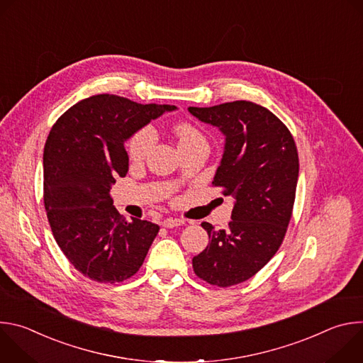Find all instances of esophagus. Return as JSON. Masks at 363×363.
Wrapping results in <instances>:
<instances>
[{
  "mask_svg": "<svg viewBox=\"0 0 363 363\" xmlns=\"http://www.w3.org/2000/svg\"><path fill=\"white\" fill-rule=\"evenodd\" d=\"M184 224H185V221L181 220V218H167L162 223V225L165 228H174V227H179V225H184Z\"/></svg>",
  "mask_w": 363,
  "mask_h": 363,
  "instance_id": "esophagus-1",
  "label": "esophagus"
}]
</instances>
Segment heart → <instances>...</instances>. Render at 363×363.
Here are the masks:
<instances>
[{
  "label": "heart",
  "instance_id": "b5f03b06",
  "mask_svg": "<svg viewBox=\"0 0 363 363\" xmlns=\"http://www.w3.org/2000/svg\"><path fill=\"white\" fill-rule=\"evenodd\" d=\"M174 132L177 135L178 146L181 150L196 143H206L201 130L189 122L177 123ZM155 142H157V130H155L153 126L146 125L139 128L128 142V155L130 161L139 162L145 160L155 146Z\"/></svg>",
  "mask_w": 363,
  "mask_h": 363
}]
</instances>
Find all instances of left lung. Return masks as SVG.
Listing matches in <instances>:
<instances>
[{
    "label": "left lung",
    "instance_id": "8db88e82",
    "mask_svg": "<svg viewBox=\"0 0 363 363\" xmlns=\"http://www.w3.org/2000/svg\"><path fill=\"white\" fill-rule=\"evenodd\" d=\"M188 111L224 133V155L213 185L234 198L227 230L201 224L210 242L192 258V267L203 281L230 287L260 272L283 242L298 178L297 147L287 126L252 101Z\"/></svg>",
    "mask_w": 363,
    "mask_h": 363
}]
</instances>
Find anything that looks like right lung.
<instances>
[{"mask_svg": "<svg viewBox=\"0 0 363 363\" xmlns=\"http://www.w3.org/2000/svg\"><path fill=\"white\" fill-rule=\"evenodd\" d=\"M175 109L96 94L76 103L51 128L43 155L44 206L56 242L84 277L119 283L143 264L160 227L138 218L128 223L109 192L129 169L125 142Z\"/></svg>", "mask_w": 363, "mask_h": 363, "instance_id": "1", "label": "right lung"}]
</instances>
